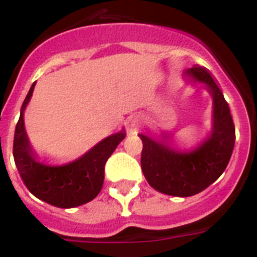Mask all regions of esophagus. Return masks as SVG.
Listing matches in <instances>:
<instances>
[{"instance_id":"esophagus-1","label":"esophagus","mask_w":257,"mask_h":257,"mask_svg":"<svg viewBox=\"0 0 257 257\" xmlns=\"http://www.w3.org/2000/svg\"><path fill=\"white\" fill-rule=\"evenodd\" d=\"M138 121H139V115H133V118H131V126H136V123H138Z\"/></svg>"}]
</instances>
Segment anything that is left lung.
Returning <instances> with one entry per match:
<instances>
[{
	"label": "left lung",
	"mask_w": 257,
	"mask_h": 257,
	"mask_svg": "<svg viewBox=\"0 0 257 257\" xmlns=\"http://www.w3.org/2000/svg\"><path fill=\"white\" fill-rule=\"evenodd\" d=\"M193 81L203 82L213 97V130L210 139L190 153H179L145 135L142 170L151 187L163 194L190 197L205 190L225 171L235 143V127L219 85L205 67L194 65L185 72Z\"/></svg>",
	"instance_id": "left-lung-1"
}]
</instances>
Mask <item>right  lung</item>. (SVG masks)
<instances>
[{"mask_svg": "<svg viewBox=\"0 0 257 257\" xmlns=\"http://www.w3.org/2000/svg\"><path fill=\"white\" fill-rule=\"evenodd\" d=\"M32 85L20 110L15 127L13 154L15 165L26 187L35 197L49 205L72 208L92 201L100 193L104 181V166L126 133L114 134L101 140L79 160L65 166L52 167L36 161L24 130L23 112L33 92Z\"/></svg>", "mask_w": 257, "mask_h": 257, "instance_id": "add662e5", "label": "right lung"}]
</instances>
